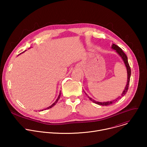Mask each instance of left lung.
Instances as JSON below:
<instances>
[{"label": "left lung", "mask_w": 147, "mask_h": 147, "mask_svg": "<svg viewBox=\"0 0 147 147\" xmlns=\"http://www.w3.org/2000/svg\"><path fill=\"white\" fill-rule=\"evenodd\" d=\"M112 48L114 50L116 51V52L120 55V56L122 58L124 64L125 65V67H126V69H127V84L126 86H125V87L124 90V91H123L121 95L120 96H119L118 98H117L116 99L113 100H111V101H108V102H98V101H96L94 99H92V98H91L90 97H89L88 96V95L85 93L88 97V98L91 100L93 102H94L95 103H96L98 105H102V106H108V105H111V104H113V103L116 102V101H117V100H119V99H120L122 96H124L125 95V94L127 93V91H128V89H129V83H130V76H131V69H130V67L129 66V62H128V59H127V57L126 56V55H125L124 52L122 51V49L119 47L117 45H115V44H113L112 45Z\"/></svg>", "instance_id": "left-lung-1"}]
</instances>
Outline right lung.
<instances>
[{
	"instance_id": "right-lung-1",
	"label": "right lung",
	"mask_w": 147,
	"mask_h": 147,
	"mask_svg": "<svg viewBox=\"0 0 147 147\" xmlns=\"http://www.w3.org/2000/svg\"><path fill=\"white\" fill-rule=\"evenodd\" d=\"M25 51H24L23 52H24ZM23 52H22V53H23ZM20 54H21V53H20ZM60 92H60V93H59V96H58V98H57V99L56 100V101H55V102L52 105H51V106H50V107H49L48 108H46V109H44V110H45V109L46 110V109H50V108H52L53 106H55V105L56 103L57 102V101L59 100V98H60V95H61V93H60ZM42 111H43V110H42Z\"/></svg>"
}]
</instances>
